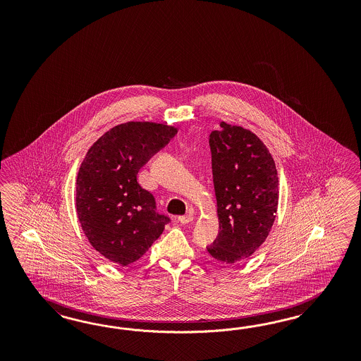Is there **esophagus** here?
<instances>
[{
	"instance_id": "34e87169",
	"label": "esophagus",
	"mask_w": 361,
	"mask_h": 361,
	"mask_svg": "<svg viewBox=\"0 0 361 361\" xmlns=\"http://www.w3.org/2000/svg\"><path fill=\"white\" fill-rule=\"evenodd\" d=\"M193 219H195V216L192 213H189V214H185V216H180L178 217V222L183 224V225H186V224H190Z\"/></svg>"
}]
</instances>
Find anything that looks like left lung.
Returning <instances> with one entry per match:
<instances>
[{"mask_svg": "<svg viewBox=\"0 0 361 361\" xmlns=\"http://www.w3.org/2000/svg\"><path fill=\"white\" fill-rule=\"evenodd\" d=\"M209 137L219 233L208 252L219 262L252 257L270 234L279 180L273 156L250 130L219 123Z\"/></svg>", "mask_w": 361, "mask_h": 361, "instance_id": "1", "label": "left lung"}]
</instances>
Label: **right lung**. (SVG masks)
I'll return each instance as SVG.
<instances>
[{
    "label": "right lung",
    "mask_w": 361,
    "mask_h": 361,
    "mask_svg": "<svg viewBox=\"0 0 361 361\" xmlns=\"http://www.w3.org/2000/svg\"><path fill=\"white\" fill-rule=\"evenodd\" d=\"M176 133L173 126L127 121L103 133L86 153L77 176L78 219L90 245L111 262H136L169 222L136 176Z\"/></svg>",
    "instance_id": "right-lung-1"
}]
</instances>
